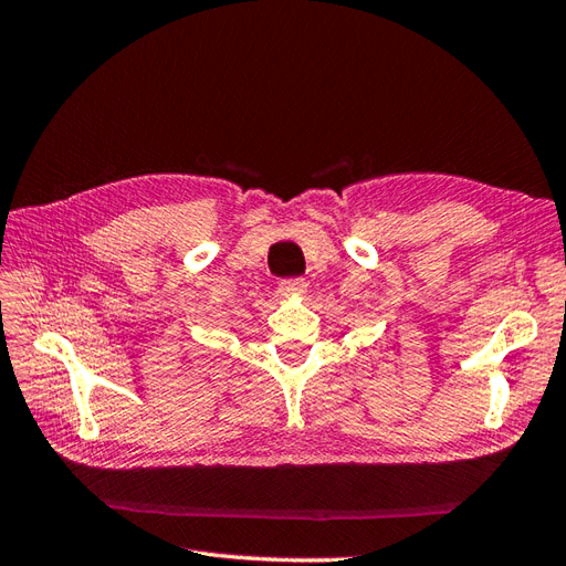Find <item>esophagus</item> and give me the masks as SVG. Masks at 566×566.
<instances>
[{"mask_svg":"<svg viewBox=\"0 0 566 566\" xmlns=\"http://www.w3.org/2000/svg\"><path fill=\"white\" fill-rule=\"evenodd\" d=\"M306 289V280L301 277H292V280H282L280 282V292L282 294H301Z\"/></svg>","mask_w":566,"mask_h":566,"instance_id":"1","label":"esophagus"}]
</instances>
